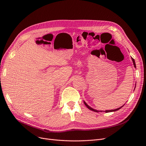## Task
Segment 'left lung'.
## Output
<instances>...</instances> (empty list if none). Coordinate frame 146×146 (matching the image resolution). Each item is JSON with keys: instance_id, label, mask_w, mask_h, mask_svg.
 Segmentation results:
<instances>
[{"instance_id": "left-lung-1", "label": "left lung", "mask_w": 146, "mask_h": 146, "mask_svg": "<svg viewBox=\"0 0 146 146\" xmlns=\"http://www.w3.org/2000/svg\"><path fill=\"white\" fill-rule=\"evenodd\" d=\"M132 58V60H133V64H134V67H135L136 68V65H135V60H134V58ZM84 104H85V105L87 106V108L89 109V110H91V111H94V112H102V111H97V110H94V109H93V108H92L91 107H90L85 101H84ZM122 106H121V107H120V108H117V109H115V110H106L105 112H113V111H118V110H119V109H121Z\"/></svg>"}]
</instances>
